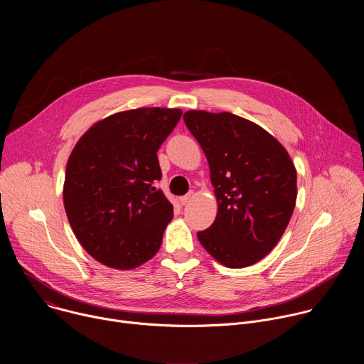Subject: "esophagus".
Returning a JSON list of instances; mask_svg holds the SVG:
<instances>
[{"instance_id":"esophagus-1","label":"esophagus","mask_w":364,"mask_h":364,"mask_svg":"<svg viewBox=\"0 0 364 364\" xmlns=\"http://www.w3.org/2000/svg\"><path fill=\"white\" fill-rule=\"evenodd\" d=\"M193 196H194V193H193V191H188L186 196H183V197L180 198V203H181L183 205H186V204L193 198Z\"/></svg>"}]
</instances>
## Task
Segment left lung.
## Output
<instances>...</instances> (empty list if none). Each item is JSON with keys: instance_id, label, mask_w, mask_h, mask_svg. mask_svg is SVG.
Wrapping results in <instances>:
<instances>
[{"instance_id": "obj_1", "label": "left lung", "mask_w": 364, "mask_h": 364, "mask_svg": "<svg viewBox=\"0 0 364 364\" xmlns=\"http://www.w3.org/2000/svg\"><path fill=\"white\" fill-rule=\"evenodd\" d=\"M183 118L209 161L219 204L213 225L197 237L228 268L253 265L277 246L294 212L289 155L264 128L230 112L188 111Z\"/></svg>"}]
</instances>
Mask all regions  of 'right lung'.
<instances>
[{
  "label": "right lung",
  "instance_id": "1",
  "mask_svg": "<svg viewBox=\"0 0 364 364\" xmlns=\"http://www.w3.org/2000/svg\"><path fill=\"white\" fill-rule=\"evenodd\" d=\"M180 109L139 108L95 124L73 148L65 176L69 223L97 262L132 269L159 252L173 204L157 188V151Z\"/></svg>",
  "mask_w": 364,
  "mask_h": 364
}]
</instances>
